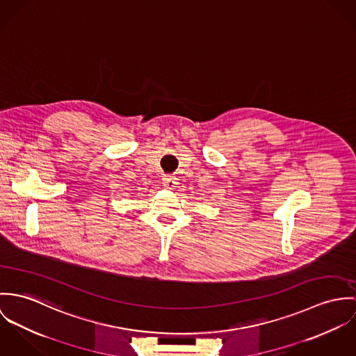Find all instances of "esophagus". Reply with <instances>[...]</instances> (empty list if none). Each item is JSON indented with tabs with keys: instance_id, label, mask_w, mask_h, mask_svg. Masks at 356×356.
Segmentation results:
<instances>
[{
	"instance_id": "34e87169",
	"label": "esophagus",
	"mask_w": 356,
	"mask_h": 356,
	"mask_svg": "<svg viewBox=\"0 0 356 356\" xmlns=\"http://www.w3.org/2000/svg\"><path fill=\"white\" fill-rule=\"evenodd\" d=\"M162 183H163V186H165V187H168V188H173V187H176V184H177V179H176L175 176L166 175V176H163Z\"/></svg>"
}]
</instances>
